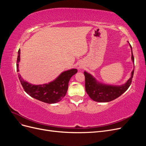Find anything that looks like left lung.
Wrapping results in <instances>:
<instances>
[{
    "mask_svg": "<svg viewBox=\"0 0 146 146\" xmlns=\"http://www.w3.org/2000/svg\"><path fill=\"white\" fill-rule=\"evenodd\" d=\"M130 46L131 48L130 44ZM131 58L133 62H134V56L132 50ZM133 74L134 70L131 72V78L124 85L114 86L102 85L97 82L96 79L91 74L85 72L84 76L85 77V90L92 100L99 102H108L116 99L127 90L131 83Z\"/></svg>",
    "mask_w": 146,
    "mask_h": 146,
    "instance_id": "8db88e82",
    "label": "left lung"
}]
</instances>
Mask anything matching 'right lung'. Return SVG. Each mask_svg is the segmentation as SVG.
Listing matches in <instances>:
<instances>
[{"mask_svg": "<svg viewBox=\"0 0 146 146\" xmlns=\"http://www.w3.org/2000/svg\"><path fill=\"white\" fill-rule=\"evenodd\" d=\"M20 60V49L17 58V71H19L18 63ZM77 70L72 69L61 73L54 82L42 85H33L24 81L19 74L18 77L24 91L32 98L47 104H55L65 96L68 89L70 78L76 74Z\"/></svg>", "mask_w": 146, "mask_h": 146, "instance_id": "obj_1", "label": "right lung"}]
</instances>
